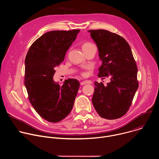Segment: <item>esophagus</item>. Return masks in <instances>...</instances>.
Here are the masks:
<instances>
[{
	"label": "esophagus",
	"mask_w": 159,
	"mask_h": 159,
	"mask_svg": "<svg viewBox=\"0 0 159 159\" xmlns=\"http://www.w3.org/2000/svg\"><path fill=\"white\" fill-rule=\"evenodd\" d=\"M92 82L90 80H84V81H82L80 82V85H84L85 84H91Z\"/></svg>",
	"instance_id": "obj_1"
}]
</instances>
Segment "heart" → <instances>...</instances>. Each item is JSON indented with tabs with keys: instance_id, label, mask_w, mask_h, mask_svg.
Wrapping results in <instances>:
<instances>
[{
	"instance_id": "b5f03b06",
	"label": "heart",
	"mask_w": 159,
	"mask_h": 159,
	"mask_svg": "<svg viewBox=\"0 0 159 159\" xmlns=\"http://www.w3.org/2000/svg\"><path fill=\"white\" fill-rule=\"evenodd\" d=\"M93 45H94V44H92L91 43L86 42V43H84L83 45H82V50H85V49H86V48H89V47H90L93 46ZM87 74V73L85 72H84L82 73V75L83 76H86Z\"/></svg>"
}]
</instances>
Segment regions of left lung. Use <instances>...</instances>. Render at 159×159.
Returning a JSON list of instances; mask_svg holds the SVG:
<instances>
[{
    "label": "left lung",
    "instance_id": "left-lung-1",
    "mask_svg": "<svg viewBox=\"0 0 159 159\" xmlns=\"http://www.w3.org/2000/svg\"><path fill=\"white\" fill-rule=\"evenodd\" d=\"M99 51L102 65L99 77H109L106 86L95 82L92 102L99 116L107 120L122 117L128 111L139 87L138 69L128 42L104 30L88 31Z\"/></svg>",
    "mask_w": 159,
    "mask_h": 159
}]
</instances>
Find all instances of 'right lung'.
<instances>
[{
	"label": "right lung",
	"instance_id": "add662e5",
	"mask_svg": "<svg viewBox=\"0 0 159 159\" xmlns=\"http://www.w3.org/2000/svg\"><path fill=\"white\" fill-rule=\"evenodd\" d=\"M79 30L51 31L38 38L25 58V84L29 101L43 119L57 123L69 114L80 86L75 79L62 85L53 80L55 67L64 60Z\"/></svg>",
	"mask_w": 159,
	"mask_h": 159
}]
</instances>
